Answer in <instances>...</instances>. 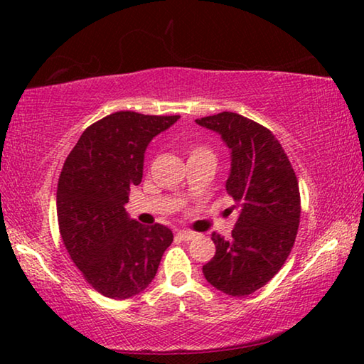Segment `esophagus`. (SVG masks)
I'll return each instance as SVG.
<instances>
[{"mask_svg":"<svg viewBox=\"0 0 364 364\" xmlns=\"http://www.w3.org/2000/svg\"><path fill=\"white\" fill-rule=\"evenodd\" d=\"M194 236H196V232H193V231H186V230L178 231V237H180L181 241H191Z\"/></svg>","mask_w":364,"mask_h":364,"instance_id":"1","label":"esophagus"}]
</instances>
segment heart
<instances>
[{"label": "heart", "mask_w": 364, "mask_h": 364, "mask_svg": "<svg viewBox=\"0 0 364 364\" xmlns=\"http://www.w3.org/2000/svg\"><path fill=\"white\" fill-rule=\"evenodd\" d=\"M191 157H212L215 159L212 149H208L207 146H200V144H196L189 149V159Z\"/></svg>", "instance_id": "1"}]
</instances>
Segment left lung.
<instances>
[{"instance_id":"1","label":"left lung","mask_w":364,"mask_h":364,"mask_svg":"<svg viewBox=\"0 0 364 364\" xmlns=\"http://www.w3.org/2000/svg\"><path fill=\"white\" fill-rule=\"evenodd\" d=\"M196 123L230 147L226 191L239 213L231 239L212 234L217 252L202 273L218 291L245 297L267 284L291 254L300 221L299 181L279 141L260 123L234 112Z\"/></svg>"}]
</instances>
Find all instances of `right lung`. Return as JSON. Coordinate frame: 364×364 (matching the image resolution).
I'll use <instances>...</instances> for the list:
<instances>
[{"mask_svg": "<svg viewBox=\"0 0 364 364\" xmlns=\"http://www.w3.org/2000/svg\"><path fill=\"white\" fill-rule=\"evenodd\" d=\"M180 115L132 110L86 128L60 171L58 221L72 262L88 284L109 299H130L156 278L173 232L128 217V191L143 180L144 152Z\"/></svg>", "mask_w": 364, "mask_h": 364, "instance_id": "right-lung-1", "label": "right lung"}]
</instances>
